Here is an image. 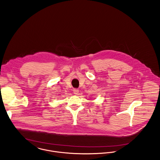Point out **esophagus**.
<instances>
[{
    "label": "esophagus",
    "instance_id": "esophagus-1",
    "mask_svg": "<svg viewBox=\"0 0 160 160\" xmlns=\"http://www.w3.org/2000/svg\"><path fill=\"white\" fill-rule=\"evenodd\" d=\"M73 91V93H74L75 95H78V94L79 90H78V89H77V88H74Z\"/></svg>",
    "mask_w": 160,
    "mask_h": 160
}]
</instances>
